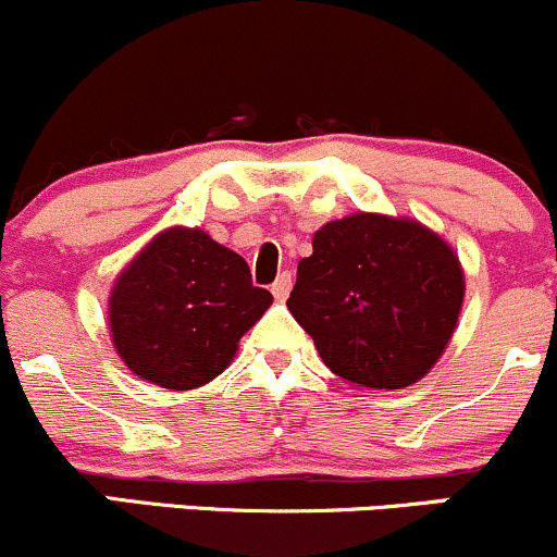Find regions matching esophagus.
Returning a JSON list of instances; mask_svg holds the SVG:
<instances>
[{
  "label": "esophagus",
  "mask_w": 557,
  "mask_h": 557,
  "mask_svg": "<svg viewBox=\"0 0 557 557\" xmlns=\"http://www.w3.org/2000/svg\"><path fill=\"white\" fill-rule=\"evenodd\" d=\"M273 297L278 299V302H284L286 297H289V292H292V273L289 271H284L281 273V276L276 278V284H273Z\"/></svg>",
  "instance_id": "esophagus-1"
}]
</instances>
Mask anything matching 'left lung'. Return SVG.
I'll use <instances>...</instances> for the list:
<instances>
[{
    "label": "left lung",
    "mask_w": 557,
    "mask_h": 557,
    "mask_svg": "<svg viewBox=\"0 0 557 557\" xmlns=\"http://www.w3.org/2000/svg\"><path fill=\"white\" fill-rule=\"evenodd\" d=\"M463 295V268L440 234L408 218L355 212L315 231L286 308L336 376L403 389L445 352Z\"/></svg>",
    "instance_id": "obj_1"
}]
</instances>
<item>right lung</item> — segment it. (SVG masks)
I'll return each instance as SVG.
<instances>
[{"label": "right lung", "mask_w": 557, "mask_h": 557, "mask_svg": "<svg viewBox=\"0 0 557 557\" xmlns=\"http://www.w3.org/2000/svg\"><path fill=\"white\" fill-rule=\"evenodd\" d=\"M245 258L202 228L173 226L128 262L110 292L112 345L144 381L195 389L226 371L239 339L271 308Z\"/></svg>", "instance_id": "right-lung-1"}]
</instances>
